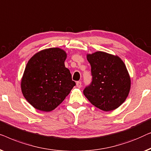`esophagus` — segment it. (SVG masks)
I'll use <instances>...</instances> for the list:
<instances>
[{"label": "esophagus", "mask_w": 151, "mask_h": 151, "mask_svg": "<svg viewBox=\"0 0 151 151\" xmlns=\"http://www.w3.org/2000/svg\"><path fill=\"white\" fill-rule=\"evenodd\" d=\"M76 87H77L78 88H81L82 85H81V81H77L76 82Z\"/></svg>", "instance_id": "obj_1"}]
</instances>
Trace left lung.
I'll return each instance as SVG.
<instances>
[{
    "label": "left lung",
    "mask_w": 151,
    "mask_h": 151,
    "mask_svg": "<svg viewBox=\"0 0 151 151\" xmlns=\"http://www.w3.org/2000/svg\"><path fill=\"white\" fill-rule=\"evenodd\" d=\"M92 81L85 88L88 101L104 111L117 109L125 101L131 89V77L124 61L118 55L96 51L87 54Z\"/></svg>",
    "instance_id": "obj_1"
}]
</instances>
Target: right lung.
Instances as JSON below:
<instances>
[{"mask_svg":"<svg viewBox=\"0 0 151 151\" xmlns=\"http://www.w3.org/2000/svg\"><path fill=\"white\" fill-rule=\"evenodd\" d=\"M67 53L59 48H49L29 59L21 79V90L35 109L51 111L62 103L75 86L65 66Z\"/></svg>","mask_w":151,"mask_h":151,"instance_id":"obj_1","label":"right lung"}]
</instances>
